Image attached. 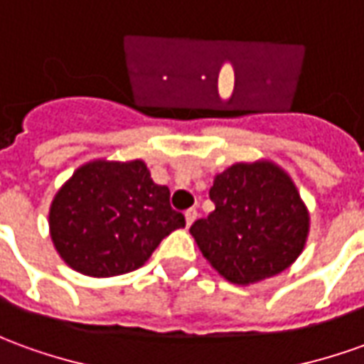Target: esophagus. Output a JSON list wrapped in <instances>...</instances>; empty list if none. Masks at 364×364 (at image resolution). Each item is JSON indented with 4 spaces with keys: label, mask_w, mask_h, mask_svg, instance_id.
I'll return each instance as SVG.
<instances>
[{
    "label": "esophagus",
    "mask_w": 364,
    "mask_h": 364,
    "mask_svg": "<svg viewBox=\"0 0 364 364\" xmlns=\"http://www.w3.org/2000/svg\"><path fill=\"white\" fill-rule=\"evenodd\" d=\"M195 218H197V208H187L185 210V220H187V226H191L195 223Z\"/></svg>",
    "instance_id": "esophagus-1"
}]
</instances>
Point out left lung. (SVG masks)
Listing matches in <instances>:
<instances>
[{"mask_svg": "<svg viewBox=\"0 0 364 364\" xmlns=\"http://www.w3.org/2000/svg\"><path fill=\"white\" fill-rule=\"evenodd\" d=\"M215 210L191 225L213 268L232 284L286 270L304 250L309 218L288 175L272 164H236L208 191Z\"/></svg>", "mask_w": 364, "mask_h": 364, "instance_id": "obj_1", "label": "left lung"}]
</instances>
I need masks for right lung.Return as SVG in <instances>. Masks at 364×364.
Instances as JSON below:
<instances>
[{
  "instance_id": "right-lung-1",
  "label": "right lung",
  "mask_w": 364,
  "mask_h": 364,
  "mask_svg": "<svg viewBox=\"0 0 364 364\" xmlns=\"http://www.w3.org/2000/svg\"><path fill=\"white\" fill-rule=\"evenodd\" d=\"M144 161L82 165L50 205V238L73 270L110 278L138 270L185 217Z\"/></svg>"
}]
</instances>
